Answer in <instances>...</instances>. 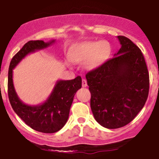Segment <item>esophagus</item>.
<instances>
[{
    "instance_id": "34e87169",
    "label": "esophagus",
    "mask_w": 159,
    "mask_h": 159,
    "mask_svg": "<svg viewBox=\"0 0 159 159\" xmlns=\"http://www.w3.org/2000/svg\"><path fill=\"white\" fill-rule=\"evenodd\" d=\"M81 84H82L83 88L87 87V81H86L85 79H82V83H81Z\"/></svg>"
}]
</instances>
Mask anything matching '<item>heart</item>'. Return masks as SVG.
<instances>
[{
	"mask_svg": "<svg viewBox=\"0 0 159 159\" xmlns=\"http://www.w3.org/2000/svg\"><path fill=\"white\" fill-rule=\"evenodd\" d=\"M111 46L106 41H86L75 46L70 51L69 59L74 64L83 63L86 70L98 68L108 58Z\"/></svg>",
	"mask_w": 159,
	"mask_h": 159,
	"instance_id": "1",
	"label": "heart"
}]
</instances>
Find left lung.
<instances>
[{
  "label": "left lung",
  "instance_id": "8db88e82",
  "mask_svg": "<svg viewBox=\"0 0 159 159\" xmlns=\"http://www.w3.org/2000/svg\"><path fill=\"white\" fill-rule=\"evenodd\" d=\"M121 48L114 57L86 75L94 119L106 129L121 128L142 109L149 91V75L142 51L118 36Z\"/></svg>",
  "mask_w": 159,
  "mask_h": 159
}]
</instances>
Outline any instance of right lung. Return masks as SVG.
<instances>
[{
    "label": "right lung",
    "mask_w": 159,
    "mask_h": 159,
    "mask_svg": "<svg viewBox=\"0 0 159 159\" xmlns=\"http://www.w3.org/2000/svg\"><path fill=\"white\" fill-rule=\"evenodd\" d=\"M55 42L51 40L30 41L13 57L8 70V98L11 107L25 124L35 131L43 133H54L66 124L74 96L81 88V78L72 80H58L47 100L38 105L24 103L16 93L13 82V70L28 54L47 48Z\"/></svg>",
    "instance_id": "obj_1"
}]
</instances>
